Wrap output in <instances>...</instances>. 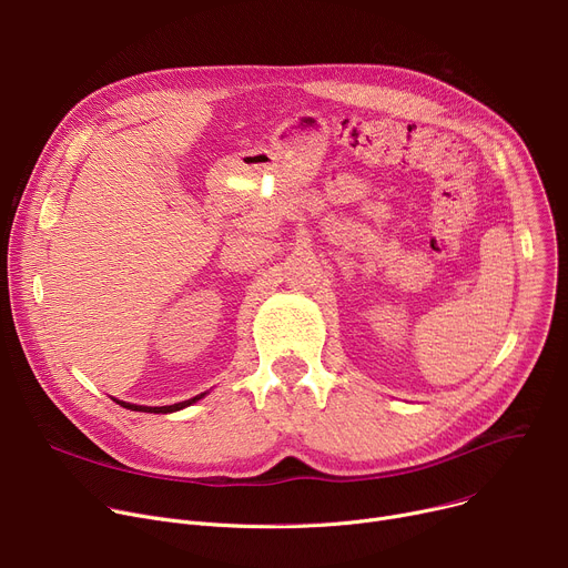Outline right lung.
<instances>
[{"mask_svg":"<svg viewBox=\"0 0 568 568\" xmlns=\"http://www.w3.org/2000/svg\"><path fill=\"white\" fill-rule=\"evenodd\" d=\"M201 397H205V393H203V395H196L194 399H186V402L173 404V406H136V404H128V402H119V404H121V406H125V408H132V410H145V413H171V410H180V408H184V406H189V404L199 402Z\"/></svg>","mask_w":568,"mask_h":568,"instance_id":"obj_1","label":"right lung"}]
</instances>
